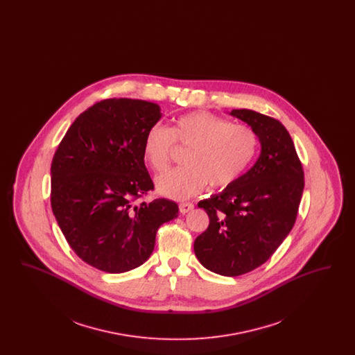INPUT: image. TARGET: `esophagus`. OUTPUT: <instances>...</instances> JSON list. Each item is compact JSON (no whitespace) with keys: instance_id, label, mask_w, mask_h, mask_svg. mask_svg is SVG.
<instances>
[{"instance_id":"esophagus-1","label":"esophagus","mask_w":355,"mask_h":355,"mask_svg":"<svg viewBox=\"0 0 355 355\" xmlns=\"http://www.w3.org/2000/svg\"><path fill=\"white\" fill-rule=\"evenodd\" d=\"M193 207H194V205L190 202H181L180 203V211L182 213V214H185V213H189L190 210H193Z\"/></svg>"}]
</instances>
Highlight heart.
Here are the masks:
<instances>
[{"instance_id":"heart-1","label":"heart","mask_w":355,"mask_h":355,"mask_svg":"<svg viewBox=\"0 0 355 355\" xmlns=\"http://www.w3.org/2000/svg\"><path fill=\"white\" fill-rule=\"evenodd\" d=\"M175 144L189 148L185 166L159 175L155 186L162 196L184 200L206 184L222 189L236 182L255 157L258 137L250 126L209 112L184 114L171 129L155 123L144 139V157L154 171L168 169Z\"/></svg>"}]
</instances>
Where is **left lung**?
<instances>
[{"label":"left lung","mask_w":355,"mask_h":355,"mask_svg":"<svg viewBox=\"0 0 355 355\" xmlns=\"http://www.w3.org/2000/svg\"><path fill=\"white\" fill-rule=\"evenodd\" d=\"M252 126L261 142L253 168L198 207L209 226L194 241L207 270L236 277L265 263L293 229L304 193L302 164L286 128L250 109L230 113Z\"/></svg>","instance_id":"8db88e82"}]
</instances>
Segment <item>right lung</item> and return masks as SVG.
<instances>
[{"instance_id":"right-lung-1","label":"right lung","mask_w":355,"mask_h":355,"mask_svg":"<svg viewBox=\"0 0 355 355\" xmlns=\"http://www.w3.org/2000/svg\"><path fill=\"white\" fill-rule=\"evenodd\" d=\"M159 119L154 102L102 100L76 119L54 153L53 214L73 252L98 270L141 266L159 226L178 216L166 198L144 201L154 190L144 139Z\"/></svg>"}]
</instances>
